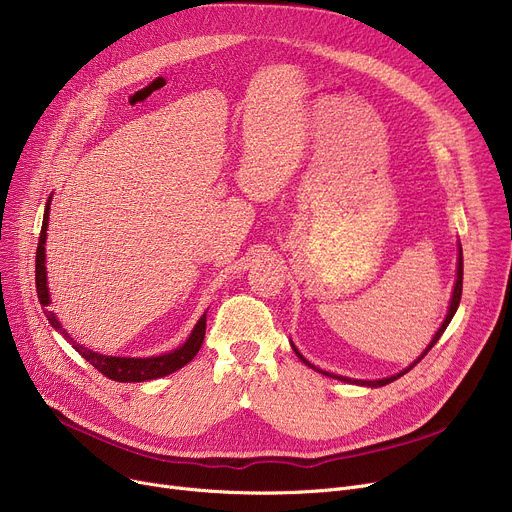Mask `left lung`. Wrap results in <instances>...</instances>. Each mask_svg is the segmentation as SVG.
Instances as JSON below:
<instances>
[{"instance_id": "1", "label": "left lung", "mask_w": 512, "mask_h": 512, "mask_svg": "<svg viewBox=\"0 0 512 512\" xmlns=\"http://www.w3.org/2000/svg\"><path fill=\"white\" fill-rule=\"evenodd\" d=\"M461 294H463V251L459 249V267H456V284H454V292H452V299H450V307H448V315H446V319H444V324H442V328L436 332V336L432 338V342H429V346L425 348L423 351V355L413 363V365H409L407 369H402L400 373H396V375H390V378H384V380H375V382H363V380H348V378H342V375H334V373H328V371H321V369H317L315 365H311L299 351L297 348H294V344H292V348H294V353H297V357L305 363V365H309L311 369H315V371H319V373H324V375H328V378H336V380H340V382H351V384H359V386H371V388H378V386H386V384H390V382H394L396 378H400V375H405L407 371H411L429 351H432V346L440 340V336L444 334V330L448 328V324H450V319H452V315L456 313V309H459V303H461Z\"/></svg>"}]
</instances>
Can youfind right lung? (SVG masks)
Instances as JSON below:
<instances>
[{
    "label": "right lung",
    "instance_id": "1",
    "mask_svg": "<svg viewBox=\"0 0 512 512\" xmlns=\"http://www.w3.org/2000/svg\"><path fill=\"white\" fill-rule=\"evenodd\" d=\"M51 201V197H49ZM49 201L45 205L43 213V226H41V236H39V247H37V259H35V284H37V297L43 307L49 305V290H47V267H45V238H47V220H49ZM45 317L49 319L51 328H56L70 344L78 355H83L85 361H89L97 371H101L105 378H110L114 382H147V380H157L164 378V375H170L184 367L186 363H191L195 355L199 353V348L205 338V326H207V317L203 315L195 330L188 336V340L176 348V351L168 355H159V357H147V359H130V357H107L89 351L83 344H78L68 336V332L62 328L58 321L56 313L45 309Z\"/></svg>",
    "mask_w": 512,
    "mask_h": 512
}]
</instances>
